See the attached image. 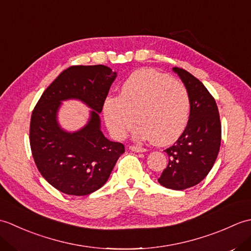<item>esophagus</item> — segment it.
Returning <instances> with one entry per match:
<instances>
[{
	"label": "esophagus",
	"mask_w": 251,
	"mask_h": 251,
	"mask_svg": "<svg viewBox=\"0 0 251 251\" xmlns=\"http://www.w3.org/2000/svg\"><path fill=\"white\" fill-rule=\"evenodd\" d=\"M129 149H130L131 151H134V152H146L147 151V149L142 148V147H139V146H130Z\"/></svg>",
	"instance_id": "34e87169"
}]
</instances>
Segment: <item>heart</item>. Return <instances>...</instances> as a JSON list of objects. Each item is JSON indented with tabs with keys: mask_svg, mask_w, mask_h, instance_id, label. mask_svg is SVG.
I'll list each match as a JSON object with an SVG mask.
<instances>
[{
	"mask_svg": "<svg viewBox=\"0 0 251 251\" xmlns=\"http://www.w3.org/2000/svg\"><path fill=\"white\" fill-rule=\"evenodd\" d=\"M190 108L184 85L153 69L131 73L119 96H108L102 104L105 123L115 138H125L136 120V137L157 146L178 139L188 124Z\"/></svg>",
	"mask_w": 251,
	"mask_h": 251,
	"instance_id": "b5f03b06",
	"label": "heart"
}]
</instances>
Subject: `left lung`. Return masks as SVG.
Returning <instances> with one entry per match:
<instances>
[{"label": "left lung", "instance_id": "8db88e82", "mask_svg": "<svg viewBox=\"0 0 251 251\" xmlns=\"http://www.w3.org/2000/svg\"><path fill=\"white\" fill-rule=\"evenodd\" d=\"M190 96V117L182 135L165 152L169 157L158 182L167 189L185 190L199 184L214 166L221 145V123L215 98L199 78L174 68Z\"/></svg>", "mask_w": 251, "mask_h": 251}]
</instances>
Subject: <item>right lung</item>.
Listing matches in <instances>:
<instances>
[{
	"label": "right lung",
	"instance_id": "1",
	"mask_svg": "<svg viewBox=\"0 0 251 251\" xmlns=\"http://www.w3.org/2000/svg\"><path fill=\"white\" fill-rule=\"evenodd\" d=\"M116 73L103 65L72 66L45 89L31 115L30 147L37 169L58 191L84 196L109 179L125 152L121 142L106 139L99 113ZM82 100L93 109L88 125L76 133L62 131L56 111L62 100Z\"/></svg>",
	"mask_w": 251,
	"mask_h": 251
}]
</instances>
